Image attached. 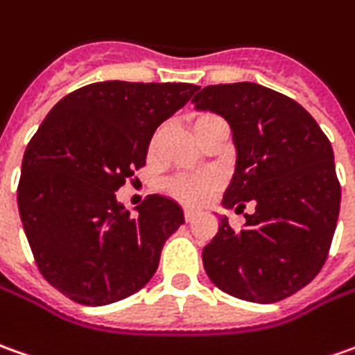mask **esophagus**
Segmentation results:
<instances>
[{
    "mask_svg": "<svg viewBox=\"0 0 355 355\" xmlns=\"http://www.w3.org/2000/svg\"><path fill=\"white\" fill-rule=\"evenodd\" d=\"M183 216H185L187 223H193L195 218L199 216V211H195V209H185V211H183Z\"/></svg>",
    "mask_w": 355,
    "mask_h": 355,
    "instance_id": "1",
    "label": "esophagus"
}]
</instances>
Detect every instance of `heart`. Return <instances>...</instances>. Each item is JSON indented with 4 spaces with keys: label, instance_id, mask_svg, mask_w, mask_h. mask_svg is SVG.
Returning <instances> with one entry per match:
<instances>
[{
    "label": "heart",
    "instance_id": "1",
    "mask_svg": "<svg viewBox=\"0 0 355 355\" xmlns=\"http://www.w3.org/2000/svg\"><path fill=\"white\" fill-rule=\"evenodd\" d=\"M213 116L215 115H199L195 119V128ZM160 135L162 130L154 135V139L150 142V152H154L158 140H160ZM216 185H218V178L215 173H178L166 183V191L185 205H201L213 195Z\"/></svg>",
    "mask_w": 355,
    "mask_h": 355
}]
</instances>
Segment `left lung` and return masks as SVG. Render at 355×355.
I'll list each match as a JSON object with an SVG mask.
<instances>
[{"mask_svg":"<svg viewBox=\"0 0 355 355\" xmlns=\"http://www.w3.org/2000/svg\"><path fill=\"white\" fill-rule=\"evenodd\" d=\"M193 103L225 116L232 130L236 168L223 205H256L242 230L220 218L203 248L207 275L232 297L277 303L327 261L340 213L330 140L297 101L260 83L207 85Z\"/></svg>","mask_w":355,"mask_h":355,"instance_id":"obj_1","label":"left lung"}]
</instances>
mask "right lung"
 <instances>
[{
	"instance_id": "obj_1",
	"label": "right lung",
	"mask_w": 355,
	"mask_h": 355,
	"mask_svg": "<svg viewBox=\"0 0 355 355\" xmlns=\"http://www.w3.org/2000/svg\"><path fill=\"white\" fill-rule=\"evenodd\" d=\"M199 89L193 83L97 82L44 116L28 142L17 205L42 277L80 305L137 293L158 270L183 211L148 195L130 216L115 191L146 164L154 130Z\"/></svg>"
}]
</instances>
